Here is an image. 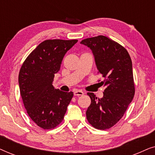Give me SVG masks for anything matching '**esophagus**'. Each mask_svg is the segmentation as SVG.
<instances>
[{
  "mask_svg": "<svg viewBox=\"0 0 155 155\" xmlns=\"http://www.w3.org/2000/svg\"><path fill=\"white\" fill-rule=\"evenodd\" d=\"M84 92L81 90H76L75 91H74V95H75V96H82Z\"/></svg>",
  "mask_w": 155,
  "mask_h": 155,
  "instance_id": "obj_1",
  "label": "esophagus"
}]
</instances>
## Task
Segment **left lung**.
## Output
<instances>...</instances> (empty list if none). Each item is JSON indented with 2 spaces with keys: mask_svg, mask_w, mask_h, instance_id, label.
<instances>
[{
  "mask_svg": "<svg viewBox=\"0 0 155 155\" xmlns=\"http://www.w3.org/2000/svg\"><path fill=\"white\" fill-rule=\"evenodd\" d=\"M92 51L98 73L104 80L102 98L88 92L91 104L86 111L88 122L97 129L114 126L124 115L135 94L132 61L128 52L117 42L105 36L82 40Z\"/></svg>",
  "mask_w": 155,
  "mask_h": 155,
  "instance_id": "left-lung-1",
  "label": "left lung"
}]
</instances>
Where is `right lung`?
I'll use <instances>...</instances> for the list:
<instances>
[{"label": "right lung", "instance_id": "add662e5", "mask_svg": "<svg viewBox=\"0 0 155 155\" xmlns=\"http://www.w3.org/2000/svg\"><path fill=\"white\" fill-rule=\"evenodd\" d=\"M77 42V39L45 40L21 67L18 82L23 104L29 117L40 128H56L64 118L73 92L56 90L52 83L65 54Z\"/></svg>", "mask_w": 155, "mask_h": 155}]
</instances>
